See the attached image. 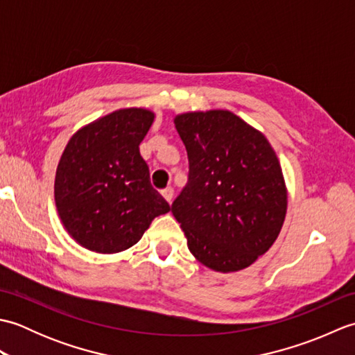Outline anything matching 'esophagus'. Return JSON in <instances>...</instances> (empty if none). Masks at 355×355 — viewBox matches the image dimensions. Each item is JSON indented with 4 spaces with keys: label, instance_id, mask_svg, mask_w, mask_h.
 Instances as JSON below:
<instances>
[{
    "label": "esophagus",
    "instance_id": "1",
    "mask_svg": "<svg viewBox=\"0 0 355 355\" xmlns=\"http://www.w3.org/2000/svg\"><path fill=\"white\" fill-rule=\"evenodd\" d=\"M162 195H163V198L171 205L172 198H173V189H172V187H166V189L162 192Z\"/></svg>",
    "mask_w": 355,
    "mask_h": 355
}]
</instances>
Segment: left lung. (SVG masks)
<instances>
[{
  "instance_id": "1",
  "label": "left lung",
  "mask_w": 355,
  "mask_h": 355,
  "mask_svg": "<svg viewBox=\"0 0 355 355\" xmlns=\"http://www.w3.org/2000/svg\"><path fill=\"white\" fill-rule=\"evenodd\" d=\"M189 158V182L172 205L191 253L220 273L250 267L273 245L286 214L275 149L229 110L173 119Z\"/></svg>"
}]
</instances>
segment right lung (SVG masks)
Wrapping results in <instances>:
<instances>
[{"label": "right lung", "instance_id": "add662e5", "mask_svg": "<svg viewBox=\"0 0 355 355\" xmlns=\"http://www.w3.org/2000/svg\"><path fill=\"white\" fill-rule=\"evenodd\" d=\"M155 114L112 111L82 126L67 143L55 177V202L69 235L87 250L111 254L137 244L171 207L149 182L140 155Z\"/></svg>", "mask_w": 355, "mask_h": 355}]
</instances>
